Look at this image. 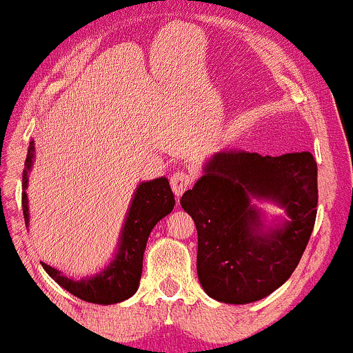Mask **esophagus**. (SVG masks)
Wrapping results in <instances>:
<instances>
[{
  "label": "esophagus",
  "mask_w": 353,
  "mask_h": 353,
  "mask_svg": "<svg viewBox=\"0 0 353 353\" xmlns=\"http://www.w3.org/2000/svg\"><path fill=\"white\" fill-rule=\"evenodd\" d=\"M192 176L188 171H176L171 176V188H172V192L176 194V197L179 199L182 194L185 192L190 188V184H192Z\"/></svg>",
  "instance_id": "obj_1"
}]
</instances>
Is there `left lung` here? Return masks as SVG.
<instances>
[{"label":"left lung","mask_w":353,"mask_h":353,"mask_svg":"<svg viewBox=\"0 0 353 353\" xmlns=\"http://www.w3.org/2000/svg\"><path fill=\"white\" fill-rule=\"evenodd\" d=\"M270 196L290 222L261 234L249 195ZM317 163L311 152L261 156L222 151L181 199L197 228V274L210 298L228 304L263 299L296 270L316 223Z\"/></svg>","instance_id":"8db88e82"}]
</instances>
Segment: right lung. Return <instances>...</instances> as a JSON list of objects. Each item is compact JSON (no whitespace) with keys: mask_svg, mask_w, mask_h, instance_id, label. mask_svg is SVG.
<instances>
[{"mask_svg":"<svg viewBox=\"0 0 353 353\" xmlns=\"http://www.w3.org/2000/svg\"><path fill=\"white\" fill-rule=\"evenodd\" d=\"M34 158V141L29 143L28 156L23 171V214L24 222H29L28 214V172L31 171ZM174 209V194L165 177L143 182L136 190L130 214L123 228L121 245L117 258L103 273L90 279L74 281L65 278L55 268L42 263L50 278L55 279L70 294L95 304H114L131 298L138 290L143 271V253L148 236L161 219Z\"/></svg>","mask_w":353,"mask_h":353,"instance_id":"1","label":"right lung"}]
</instances>
